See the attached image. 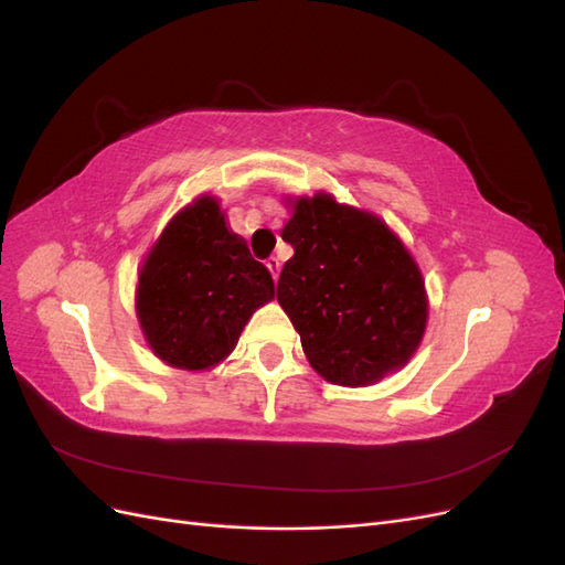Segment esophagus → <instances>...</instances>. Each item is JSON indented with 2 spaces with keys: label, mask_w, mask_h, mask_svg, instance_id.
I'll return each mask as SVG.
<instances>
[{
  "label": "esophagus",
  "mask_w": 565,
  "mask_h": 565,
  "mask_svg": "<svg viewBox=\"0 0 565 565\" xmlns=\"http://www.w3.org/2000/svg\"><path fill=\"white\" fill-rule=\"evenodd\" d=\"M266 268L270 270L273 280H278V276H280V262L276 259V256H268V259H266Z\"/></svg>",
  "instance_id": "esophagus-1"
}]
</instances>
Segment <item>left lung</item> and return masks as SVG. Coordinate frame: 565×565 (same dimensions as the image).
Segmentation results:
<instances>
[{
  "mask_svg": "<svg viewBox=\"0 0 565 565\" xmlns=\"http://www.w3.org/2000/svg\"><path fill=\"white\" fill-rule=\"evenodd\" d=\"M282 241L278 301L311 367L341 386H367L403 367L429 316L413 256L380 216L328 193L299 198Z\"/></svg>",
  "mask_w": 565,
  "mask_h": 565,
  "instance_id": "obj_1",
  "label": "left lung"
}]
</instances>
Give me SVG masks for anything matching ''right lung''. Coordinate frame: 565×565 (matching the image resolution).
<instances>
[{
    "mask_svg": "<svg viewBox=\"0 0 565 565\" xmlns=\"http://www.w3.org/2000/svg\"><path fill=\"white\" fill-rule=\"evenodd\" d=\"M273 299V278L218 202L200 195L183 207L146 256L136 316L160 361L207 370L235 349L252 313Z\"/></svg>",
    "mask_w": 565,
    "mask_h": 565,
    "instance_id": "right-lung-1",
    "label": "right lung"
}]
</instances>
